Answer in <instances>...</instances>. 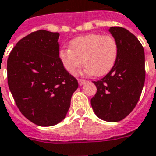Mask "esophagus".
<instances>
[{"mask_svg":"<svg viewBox=\"0 0 156 156\" xmlns=\"http://www.w3.org/2000/svg\"><path fill=\"white\" fill-rule=\"evenodd\" d=\"M85 83H86V80H84V79H81V78H80V79H78V84H79L80 86L83 85Z\"/></svg>","mask_w":156,"mask_h":156,"instance_id":"esophagus-1","label":"esophagus"}]
</instances>
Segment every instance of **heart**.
I'll list each match as a JSON object with an SVG mask.
<instances>
[{
  "mask_svg": "<svg viewBox=\"0 0 156 156\" xmlns=\"http://www.w3.org/2000/svg\"><path fill=\"white\" fill-rule=\"evenodd\" d=\"M118 55L119 44L116 39L101 34L75 38L71 41L70 49H62L59 52L63 67L70 74H76L84 63L86 73L96 77L107 74L115 66Z\"/></svg>",
  "mask_w": 156,
  "mask_h": 156,
  "instance_id": "obj_1",
  "label": "heart"
}]
</instances>
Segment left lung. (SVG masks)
Instances as JSON below:
<instances>
[{
	"label": "left lung",
	"mask_w": 156,
	"mask_h": 156,
	"mask_svg": "<svg viewBox=\"0 0 156 156\" xmlns=\"http://www.w3.org/2000/svg\"><path fill=\"white\" fill-rule=\"evenodd\" d=\"M119 44L116 64L104 78L94 83L96 94L91 105L98 117L119 122L134 109L145 80L144 51L134 34L122 27L109 30Z\"/></svg>",
	"instance_id": "1"
}]
</instances>
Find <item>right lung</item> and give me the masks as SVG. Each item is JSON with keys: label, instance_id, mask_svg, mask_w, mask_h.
Returning <instances> with one entry per match:
<instances>
[{"label": "right lung", "instance_id": "add662e5", "mask_svg": "<svg viewBox=\"0 0 156 156\" xmlns=\"http://www.w3.org/2000/svg\"><path fill=\"white\" fill-rule=\"evenodd\" d=\"M59 35L44 29L32 32L17 42L7 59V83L17 108L42 127L64 119L78 87L60 60Z\"/></svg>", "mask_w": 156, "mask_h": 156}]
</instances>
